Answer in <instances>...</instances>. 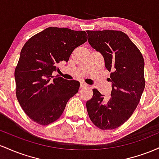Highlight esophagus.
Segmentation results:
<instances>
[{
    "instance_id": "obj_1",
    "label": "esophagus",
    "mask_w": 159,
    "mask_h": 159,
    "mask_svg": "<svg viewBox=\"0 0 159 159\" xmlns=\"http://www.w3.org/2000/svg\"><path fill=\"white\" fill-rule=\"evenodd\" d=\"M87 86H88V85H87L86 83H83V82H81V83H80V88H85V87Z\"/></svg>"
}]
</instances>
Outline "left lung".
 <instances>
[{
    "label": "left lung",
    "mask_w": 159,
    "mask_h": 159,
    "mask_svg": "<svg viewBox=\"0 0 159 159\" xmlns=\"http://www.w3.org/2000/svg\"><path fill=\"white\" fill-rule=\"evenodd\" d=\"M89 43L104 58L110 72L111 97L97 89L86 102L89 116L101 130L119 128L131 116L145 88L144 59L136 45L124 32L115 30L87 31Z\"/></svg>",
    "instance_id": "8db88e82"
}]
</instances>
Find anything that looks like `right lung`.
Masks as SVG:
<instances>
[{"mask_svg":"<svg viewBox=\"0 0 159 159\" xmlns=\"http://www.w3.org/2000/svg\"><path fill=\"white\" fill-rule=\"evenodd\" d=\"M85 31L49 27L23 46L15 69L16 94L26 115L41 125L56 122L80 83L52 76L57 64L68 61L76 47L86 42Z\"/></svg>","mask_w":159,"mask_h":159,"instance_id":"obj_1","label":"right lung"}]
</instances>
